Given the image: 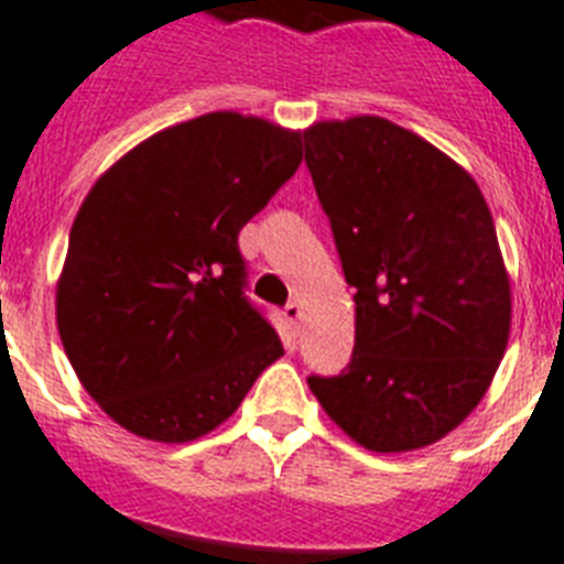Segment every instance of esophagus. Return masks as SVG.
<instances>
[{
	"instance_id": "34e87169",
	"label": "esophagus",
	"mask_w": 564,
	"mask_h": 564,
	"mask_svg": "<svg viewBox=\"0 0 564 564\" xmlns=\"http://www.w3.org/2000/svg\"><path fill=\"white\" fill-rule=\"evenodd\" d=\"M283 316H286V322H290L292 328H299V325H301V316H304V311H301L299 301H290V304L283 307Z\"/></svg>"
}]
</instances>
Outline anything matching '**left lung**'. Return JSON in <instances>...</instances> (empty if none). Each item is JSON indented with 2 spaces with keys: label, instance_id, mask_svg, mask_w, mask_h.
<instances>
[{
  "label": "left lung",
  "instance_id": "8db88e82",
  "mask_svg": "<svg viewBox=\"0 0 564 564\" xmlns=\"http://www.w3.org/2000/svg\"><path fill=\"white\" fill-rule=\"evenodd\" d=\"M304 162L355 286L351 364L307 384L364 449H423L482 402L509 346L491 209L458 162L376 115L304 129Z\"/></svg>",
  "mask_w": 564,
  "mask_h": 564
}]
</instances>
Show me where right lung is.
<instances>
[{
	"label": "right lung",
	"mask_w": 564,
	"mask_h": 564,
	"mask_svg": "<svg viewBox=\"0 0 564 564\" xmlns=\"http://www.w3.org/2000/svg\"><path fill=\"white\" fill-rule=\"evenodd\" d=\"M301 165V132L209 111L167 127L82 200L55 322L82 387L159 444L209 435L283 355L245 295L239 230Z\"/></svg>",
	"instance_id": "right-lung-1"
}]
</instances>
